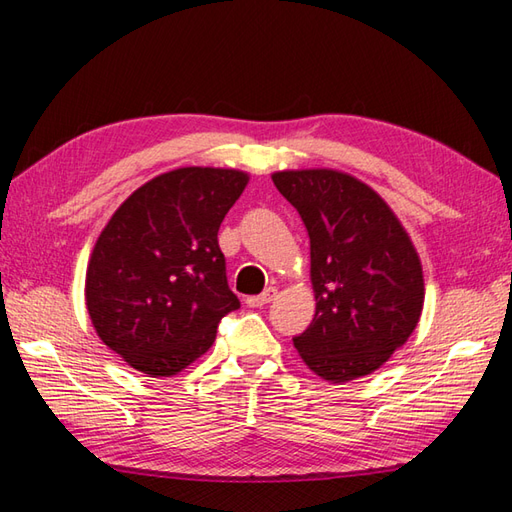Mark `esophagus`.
<instances>
[{
    "label": "esophagus",
    "instance_id": "1",
    "mask_svg": "<svg viewBox=\"0 0 512 512\" xmlns=\"http://www.w3.org/2000/svg\"><path fill=\"white\" fill-rule=\"evenodd\" d=\"M275 299H277V288H266L262 295L248 297L246 299V306L248 308H262V306H268V303L275 301Z\"/></svg>",
    "mask_w": 512,
    "mask_h": 512
}]
</instances>
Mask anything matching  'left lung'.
Returning <instances> with one entry per match:
<instances>
[{"mask_svg": "<svg viewBox=\"0 0 512 512\" xmlns=\"http://www.w3.org/2000/svg\"><path fill=\"white\" fill-rule=\"evenodd\" d=\"M273 182L310 235L317 310L292 339L299 356L330 383L376 372L407 343L424 306L409 233L372 187L345 171L286 169Z\"/></svg>", "mask_w": 512, "mask_h": 512, "instance_id": "8db88e82", "label": "left lung"}]
</instances>
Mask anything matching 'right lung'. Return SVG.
I'll use <instances>...</instances> for the list:
<instances>
[{"label": "right lung", "instance_id": "1", "mask_svg": "<svg viewBox=\"0 0 512 512\" xmlns=\"http://www.w3.org/2000/svg\"><path fill=\"white\" fill-rule=\"evenodd\" d=\"M248 173L180 167L151 178L105 224L85 273L99 339L151 378L173 376L215 341L239 308L217 231Z\"/></svg>", "mask_w": 512, "mask_h": 512}]
</instances>
